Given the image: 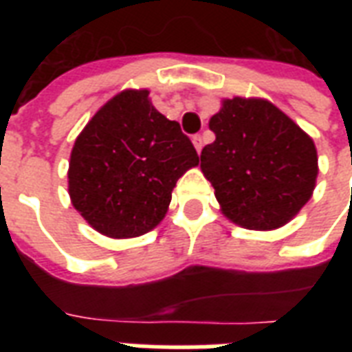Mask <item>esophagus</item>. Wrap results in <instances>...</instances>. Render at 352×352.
Masks as SVG:
<instances>
[{"label":"esophagus","instance_id":"esophagus-1","mask_svg":"<svg viewBox=\"0 0 352 352\" xmlns=\"http://www.w3.org/2000/svg\"><path fill=\"white\" fill-rule=\"evenodd\" d=\"M192 142L195 146V149H197V153H201V149H203V137L201 135H193Z\"/></svg>","mask_w":352,"mask_h":352}]
</instances>
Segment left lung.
I'll return each instance as SVG.
<instances>
[{
	"instance_id": "8db88e82",
	"label": "left lung",
	"mask_w": 352,
	"mask_h": 352,
	"mask_svg": "<svg viewBox=\"0 0 352 352\" xmlns=\"http://www.w3.org/2000/svg\"><path fill=\"white\" fill-rule=\"evenodd\" d=\"M210 129L215 140L201 151V168L235 225L279 228L311 199L318 175L314 142L270 102L225 100Z\"/></svg>"
}]
</instances>
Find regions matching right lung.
Returning a JSON list of instances; mask_svg holds the SVG:
<instances>
[{
	"label": "right lung",
	"instance_id": "add662e5",
	"mask_svg": "<svg viewBox=\"0 0 352 352\" xmlns=\"http://www.w3.org/2000/svg\"><path fill=\"white\" fill-rule=\"evenodd\" d=\"M148 91L109 100L74 142L69 195L95 230L137 237L159 225L179 177L199 164L179 122L160 115Z\"/></svg>",
	"mask_w": 352,
	"mask_h": 352
}]
</instances>
